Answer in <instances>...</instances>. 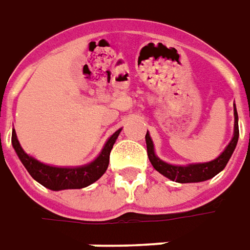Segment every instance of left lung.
<instances>
[{
    "instance_id": "left-lung-1",
    "label": "left lung",
    "mask_w": 250,
    "mask_h": 250,
    "mask_svg": "<svg viewBox=\"0 0 250 250\" xmlns=\"http://www.w3.org/2000/svg\"><path fill=\"white\" fill-rule=\"evenodd\" d=\"M238 114L234 106V133L233 139L229 145L225 148V150L219 155L217 159L207 163H195V164H188V166H172L168 163L163 162L155 155V148H153V141L150 139L149 133L145 134V141H146V152L149 157L150 164L159 172L164 175L166 178L171 179L178 183H198V182H205L208 179L214 178L217 173H219L229 162V159L233 155L235 149V145L238 141Z\"/></svg>"
}]
</instances>
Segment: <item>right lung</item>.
Here are the masks:
<instances>
[{
	"instance_id": "obj_1",
	"label": "right lung",
	"mask_w": 250,
	"mask_h": 250,
	"mask_svg": "<svg viewBox=\"0 0 250 250\" xmlns=\"http://www.w3.org/2000/svg\"><path fill=\"white\" fill-rule=\"evenodd\" d=\"M120 132L121 129H118L109 137L105 146L101 150L100 156L91 163H88L86 166H81V167H52V166L44 164L33 159L21 148L15 129L12 130V145L22 163V166L26 168V171L42 186L52 191L83 188L97 182L106 172L107 166H109L111 148L116 143Z\"/></svg>"
}]
</instances>
